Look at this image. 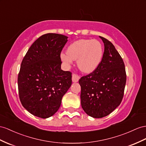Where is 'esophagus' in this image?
Listing matches in <instances>:
<instances>
[{
	"label": "esophagus",
	"instance_id": "esophagus-1",
	"mask_svg": "<svg viewBox=\"0 0 146 146\" xmlns=\"http://www.w3.org/2000/svg\"><path fill=\"white\" fill-rule=\"evenodd\" d=\"M80 80V76L76 74V73H73L72 74V81L74 82V83H76V82H78Z\"/></svg>",
	"mask_w": 146,
	"mask_h": 146
}]
</instances>
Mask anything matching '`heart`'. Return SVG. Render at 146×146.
Returning a JSON list of instances; mask_svg holds the SVG:
<instances>
[{"label": "heart", "instance_id": "b5f03b06", "mask_svg": "<svg viewBox=\"0 0 146 146\" xmlns=\"http://www.w3.org/2000/svg\"><path fill=\"white\" fill-rule=\"evenodd\" d=\"M104 48L98 40L80 39L71 44L67 48L66 54H62V60L70 64L77 60L78 68L84 73H91L99 66L102 60Z\"/></svg>", "mask_w": 146, "mask_h": 146}]
</instances>
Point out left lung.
I'll use <instances>...</instances> for the list:
<instances>
[{
  "label": "left lung",
  "instance_id": "obj_1",
  "mask_svg": "<svg viewBox=\"0 0 146 146\" xmlns=\"http://www.w3.org/2000/svg\"><path fill=\"white\" fill-rule=\"evenodd\" d=\"M100 37L104 44L102 60L96 69L79 80L82 108L96 118L106 117L121 104L126 81L120 55L110 41Z\"/></svg>",
  "mask_w": 146,
  "mask_h": 146
}]
</instances>
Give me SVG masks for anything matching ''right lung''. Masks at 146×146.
Segmentation results:
<instances>
[{
    "instance_id": "add662e5",
    "label": "right lung",
    "mask_w": 146,
    "mask_h": 146,
    "mask_svg": "<svg viewBox=\"0 0 146 146\" xmlns=\"http://www.w3.org/2000/svg\"><path fill=\"white\" fill-rule=\"evenodd\" d=\"M68 37L47 33L29 47L18 76L19 98L29 113L47 118L57 111L72 83V72L61 70L60 54Z\"/></svg>"
}]
</instances>
